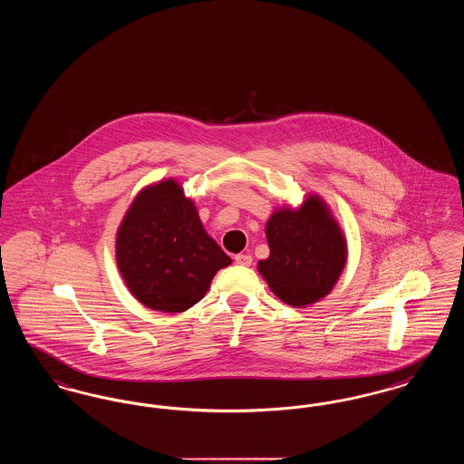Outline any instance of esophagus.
<instances>
[{
  "instance_id": "obj_1",
  "label": "esophagus",
  "mask_w": 464,
  "mask_h": 464,
  "mask_svg": "<svg viewBox=\"0 0 464 464\" xmlns=\"http://www.w3.org/2000/svg\"><path fill=\"white\" fill-rule=\"evenodd\" d=\"M235 263L240 266H250L252 265V256L250 254H238L235 257Z\"/></svg>"
}]
</instances>
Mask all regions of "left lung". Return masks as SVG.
I'll use <instances>...</instances> for the list:
<instances>
[{"mask_svg": "<svg viewBox=\"0 0 464 464\" xmlns=\"http://www.w3.org/2000/svg\"><path fill=\"white\" fill-rule=\"evenodd\" d=\"M269 257L257 271L288 306L308 308L327 297L348 263V242L331 207L316 193L282 205L266 222Z\"/></svg>", "mask_w": 464, "mask_h": 464, "instance_id": "1", "label": "left lung"}]
</instances>
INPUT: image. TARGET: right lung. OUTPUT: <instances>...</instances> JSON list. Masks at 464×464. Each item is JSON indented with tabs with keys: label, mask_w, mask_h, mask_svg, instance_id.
Returning <instances> with one entry per match:
<instances>
[{
	"label": "right lung",
	"mask_w": 464,
	"mask_h": 464,
	"mask_svg": "<svg viewBox=\"0 0 464 464\" xmlns=\"http://www.w3.org/2000/svg\"><path fill=\"white\" fill-rule=\"evenodd\" d=\"M116 265L146 308L182 313L210 288L231 257L205 231L197 205L174 177L144 186L116 231Z\"/></svg>",
	"instance_id": "1"
}]
</instances>
